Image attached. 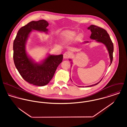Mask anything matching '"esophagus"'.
I'll return each mask as SVG.
<instances>
[{
  "mask_svg": "<svg viewBox=\"0 0 127 127\" xmlns=\"http://www.w3.org/2000/svg\"><path fill=\"white\" fill-rule=\"evenodd\" d=\"M71 57V54L69 52H65L64 54V59H68Z\"/></svg>",
  "mask_w": 127,
  "mask_h": 127,
  "instance_id": "34e87169",
  "label": "esophagus"
}]
</instances>
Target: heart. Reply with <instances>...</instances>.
Instances as JSON below:
<instances>
[{
  "instance_id": "obj_1",
  "label": "heart",
  "mask_w": 127,
  "mask_h": 127,
  "mask_svg": "<svg viewBox=\"0 0 127 127\" xmlns=\"http://www.w3.org/2000/svg\"><path fill=\"white\" fill-rule=\"evenodd\" d=\"M76 34L72 31H67L65 32L63 34V39L64 41L67 42L72 40L74 36H75Z\"/></svg>"
}]
</instances>
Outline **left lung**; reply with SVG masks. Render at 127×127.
Listing matches in <instances>:
<instances>
[{
	"label": "left lung",
	"instance_id": "left-lung-1",
	"mask_svg": "<svg viewBox=\"0 0 127 127\" xmlns=\"http://www.w3.org/2000/svg\"><path fill=\"white\" fill-rule=\"evenodd\" d=\"M88 29L91 30V34L90 36L91 39H95L97 42L103 43L107 47V49L109 51V56L110 59V65L113 60V44L110 38V36H109V34L107 33V31L104 29L94 25H91L90 27H88ZM88 42L89 41H87L86 42ZM101 81L94 85L88 86V87L96 85L98 84L101 82Z\"/></svg>",
	"mask_w": 127,
	"mask_h": 127
}]
</instances>
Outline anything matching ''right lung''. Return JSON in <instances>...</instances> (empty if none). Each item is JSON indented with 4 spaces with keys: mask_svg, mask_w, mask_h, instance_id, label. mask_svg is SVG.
Wrapping results in <instances>:
<instances>
[{
    "mask_svg": "<svg viewBox=\"0 0 127 127\" xmlns=\"http://www.w3.org/2000/svg\"><path fill=\"white\" fill-rule=\"evenodd\" d=\"M49 24L45 20L32 21L22 27L13 43L15 65L23 79L29 84L44 86L52 79L57 67L62 63L63 55H49L41 64L35 63L27 55L25 44L32 30L47 33Z\"/></svg>",
    "mask_w": 127,
    "mask_h": 127,
    "instance_id": "obj_1",
    "label": "right lung"
}]
</instances>
